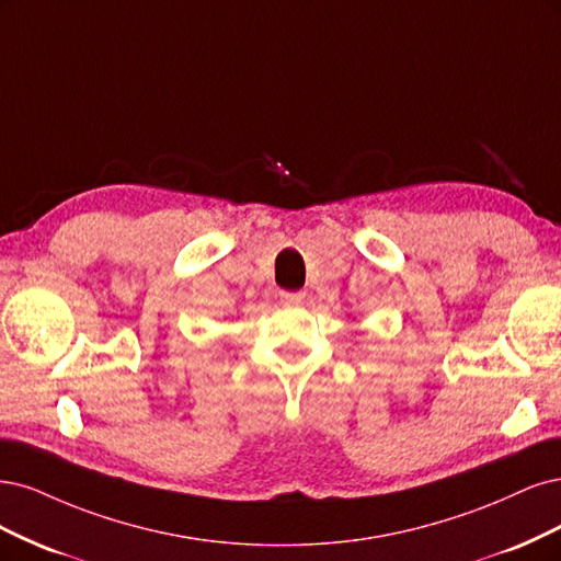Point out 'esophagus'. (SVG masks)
<instances>
[{"instance_id":"1","label":"esophagus","mask_w":561,"mask_h":561,"mask_svg":"<svg viewBox=\"0 0 561 561\" xmlns=\"http://www.w3.org/2000/svg\"><path fill=\"white\" fill-rule=\"evenodd\" d=\"M279 298L284 305H300L305 300V294L302 291H282Z\"/></svg>"}]
</instances>
